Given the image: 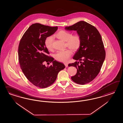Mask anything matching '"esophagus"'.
I'll list each match as a JSON object with an SVG mask.
<instances>
[{"instance_id": "1", "label": "esophagus", "mask_w": 123, "mask_h": 123, "mask_svg": "<svg viewBox=\"0 0 123 123\" xmlns=\"http://www.w3.org/2000/svg\"><path fill=\"white\" fill-rule=\"evenodd\" d=\"M64 65H65V67H67L68 66V63H64Z\"/></svg>"}]
</instances>
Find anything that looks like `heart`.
I'll return each instance as SVG.
<instances>
[{
    "label": "heart",
    "mask_w": 123,
    "mask_h": 123,
    "mask_svg": "<svg viewBox=\"0 0 123 123\" xmlns=\"http://www.w3.org/2000/svg\"><path fill=\"white\" fill-rule=\"evenodd\" d=\"M56 37L64 41H66V45L73 51H76L80 48L81 45V38L79 35H72L70 32L65 30H61L57 33ZM54 38L52 36H49L45 39V46L49 50L53 49V43ZM72 55V51L70 49H66L63 51H59L56 53L55 55L57 60L66 63L68 61Z\"/></svg>",
    "instance_id": "1"
}]
</instances>
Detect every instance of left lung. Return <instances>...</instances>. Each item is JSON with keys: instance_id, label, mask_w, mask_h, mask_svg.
<instances>
[{"instance_id": "obj_1", "label": "left lung", "mask_w": 123, "mask_h": 123, "mask_svg": "<svg viewBox=\"0 0 123 123\" xmlns=\"http://www.w3.org/2000/svg\"><path fill=\"white\" fill-rule=\"evenodd\" d=\"M65 29L76 31L81 38V46L73 57V59L79 60L80 64L76 61L68 66L77 69L72 80L80 85L86 84L98 74L105 59V51L101 35L95 26L83 21L66 26Z\"/></svg>"}]
</instances>
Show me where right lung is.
<instances>
[{"label": "right lung", "instance_id": "obj_1", "mask_svg": "<svg viewBox=\"0 0 123 123\" xmlns=\"http://www.w3.org/2000/svg\"><path fill=\"white\" fill-rule=\"evenodd\" d=\"M58 27L40 23L32 24L21 39L18 49L21 68L27 79L35 86L43 88L55 82L59 72L65 68L63 63L48 56L45 39L55 32ZM45 62H52L46 67Z\"/></svg>", "mask_w": 123, "mask_h": 123}]
</instances>
